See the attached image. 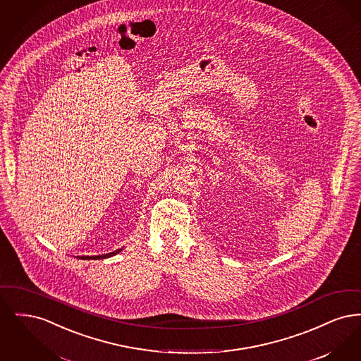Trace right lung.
Returning <instances> with one entry per match:
<instances>
[{
  "mask_svg": "<svg viewBox=\"0 0 361 361\" xmlns=\"http://www.w3.org/2000/svg\"><path fill=\"white\" fill-rule=\"evenodd\" d=\"M121 249H119V250H116V252H112V253H108V255H103V256H93V257H89V256H82V259H102V258L105 257H112V256H115L116 253H119L121 252Z\"/></svg>",
  "mask_w": 361,
  "mask_h": 361,
  "instance_id": "add662e5",
  "label": "right lung"
}]
</instances>
